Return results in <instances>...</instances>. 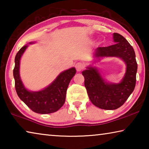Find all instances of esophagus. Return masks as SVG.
Listing matches in <instances>:
<instances>
[{"mask_svg":"<svg viewBox=\"0 0 149 149\" xmlns=\"http://www.w3.org/2000/svg\"><path fill=\"white\" fill-rule=\"evenodd\" d=\"M75 68L78 72L81 71V70L85 68V64L83 62H77L75 64Z\"/></svg>","mask_w":149,"mask_h":149,"instance_id":"1","label":"esophagus"}]
</instances>
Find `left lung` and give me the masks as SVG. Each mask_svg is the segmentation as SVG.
<instances>
[{"label": "left lung", "mask_w": 149, "mask_h": 149, "mask_svg": "<svg viewBox=\"0 0 149 149\" xmlns=\"http://www.w3.org/2000/svg\"><path fill=\"white\" fill-rule=\"evenodd\" d=\"M115 44L106 47H99L95 50V56H117L124 60L127 70L123 80L118 84H108L93 68L82 72L84 85L91 102L104 110H115L124 104L135 89L137 64L135 51L122 35L113 34Z\"/></svg>", "instance_id": "8db88e82"}]
</instances>
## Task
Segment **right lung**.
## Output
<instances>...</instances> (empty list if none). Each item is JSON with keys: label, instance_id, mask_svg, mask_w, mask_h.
I'll return each mask as SVG.
<instances>
[{"label": "right lung", "instance_id": "obj_1", "mask_svg": "<svg viewBox=\"0 0 149 149\" xmlns=\"http://www.w3.org/2000/svg\"><path fill=\"white\" fill-rule=\"evenodd\" d=\"M27 45L22 47L15 57L13 70L15 89L20 99L33 112L38 114H50L58 110L64 105L66 91L70 81L76 70L74 68L60 74L52 84L38 92H30L25 89L19 77V60L26 49Z\"/></svg>", "mask_w": 149, "mask_h": 149}]
</instances>
